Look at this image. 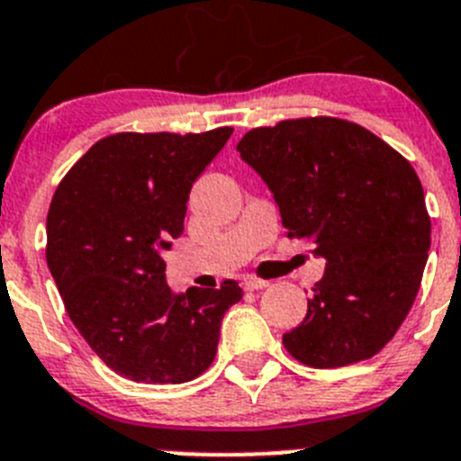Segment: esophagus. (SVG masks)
<instances>
[{"label": "esophagus", "mask_w": 461, "mask_h": 461, "mask_svg": "<svg viewBox=\"0 0 461 461\" xmlns=\"http://www.w3.org/2000/svg\"><path fill=\"white\" fill-rule=\"evenodd\" d=\"M243 285L248 290H263L267 288V281L257 279V276H243Z\"/></svg>", "instance_id": "obj_1"}]
</instances>
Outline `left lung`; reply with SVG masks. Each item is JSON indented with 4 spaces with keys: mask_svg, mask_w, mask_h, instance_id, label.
Instances as JSON below:
<instances>
[{
    "mask_svg": "<svg viewBox=\"0 0 461 461\" xmlns=\"http://www.w3.org/2000/svg\"><path fill=\"white\" fill-rule=\"evenodd\" d=\"M236 150L261 176L288 239L324 258L285 349L308 367L360 363L394 338L430 249L423 186L403 155L363 126L312 117L254 128Z\"/></svg>",
    "mask_w": 461,
    "mask_h": 461,
    "instance_id": "obj_1",
    "label": "left lung"
}]
</instances>
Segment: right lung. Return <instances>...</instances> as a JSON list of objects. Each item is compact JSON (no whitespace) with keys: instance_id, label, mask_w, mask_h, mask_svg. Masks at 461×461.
I'll use <instances>...</instances> for the list:
<instances>
[{"instance_id":"obj_1","label":"right lung","mask_w":461,"mask_h":461,"mask_svg":"<svg viewBox=\"0 0 461 461\" xmlns=\"http://www.w3.org/2000/svg\"><path fill=\"white\" fill-rule=\"evenodd\" d=\"M231 128L119 132L96 141L53 194L47 266L69 320L110 369L137 383L194 381L213 363L236 281L176 294L164 252L185 231L194 182Z\"/></svg>"}]
</instances>
